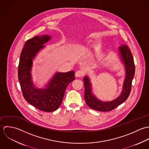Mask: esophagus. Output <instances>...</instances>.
Wrapping results in <instances>:
<instances>
[{
	"mask_svg": "<svg viewBox=\"0 0 149 149\" xmlns=\"http://www.w3.org/2000/svg\"><path fill=\"white\" fill-rule=\"evenodd\" d=\"M85 74V72L84 70H78L76 72H75V76L77 77H82L84 76Z\"/></svg>",
	"mask_w": 149,
	"mask_h": 149,
	"instance_id": "34e87169",
	"label": "esophagus"
}]
</instances>
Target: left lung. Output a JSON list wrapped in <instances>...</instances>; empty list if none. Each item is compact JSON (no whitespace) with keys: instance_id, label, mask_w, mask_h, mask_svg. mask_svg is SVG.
<instances>
[{"instance_id":"1","label":"left lung","mask_w":149,"mask_h":149,"mask_svg":"<svg viewBox=\"0 0 149 149\" xmlns=\"http://www.w3.org/2000/svg\"><path fill=\"white\" fill-rule=\"evenodd\" d=\"M119 54L125 68V78L123 84V90L119 97L111 101L104 102L98 99L92 93L91 84L88 76L83 79L85 86V100L90 108L102 112L112 111L124 102L128 97L133 78L135 75V64L130 48L124 44L119 47Z\"/></svg>"}]
</instances>
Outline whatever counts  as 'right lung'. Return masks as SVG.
<instances>
[{
    "label": "right lung",
    "instance_id": "obj_1",
    "mask_svg": "<svg viewBox=\"0 0 149 149\" xmlns=\"http://www.w3.org/2000/svg\"><path fill=\"white\" fill-rule=\"evenodd\" d=\"M51 39L47 34L37 36L25 42L18 65V79L24 98L31 105L44 112H53L61 104L65 89L75 79L74 71L56 72L46 85L45 89L35 87L31 80L33 59Z\"/></svg>",
    "mask_w": 149,
    "mask_h": 149
}]
</instances>
